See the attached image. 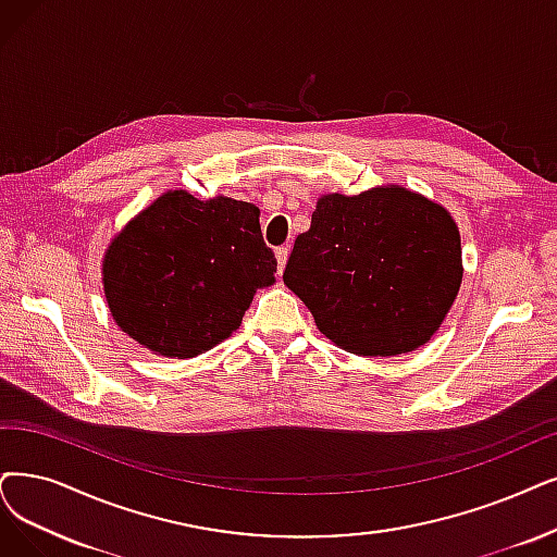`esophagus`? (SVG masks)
<instances>
[{
    "mask_svg": "<svg viewBox=\"0 0 557 557\" xmlns=\"http://www.w3.org/2000/svg\"><path fill=\"white\" fill-rule=\"evenodd\" d=\"M287 256H290V249H287V247H278V249H276V260H278V274L285 270Z\"/></svg>",
    "mask_w": 557,
    "mask_h": 557,
    "instance_id": "obj_1",
    "label": "esophagus"
}]
</instances>
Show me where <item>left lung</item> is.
Wrapping results in <instances>:
<instances>
[{"mask_svg": "<svg viewBox=\"0 0 557 557\" xmlns=\"http://www.w3.org/2000/svg\"><path fill=\"white\" fill-rule=\"evenodd\" d=\"M283 281L331 343L361 356L405 354L432 338L459 293V231L405 187L329 194L295 239Z\"/></svg>", "mask_w": 557, "mask_h": 557, "instance_id": "8db88e82", "label": "left lung"}]
</instances>
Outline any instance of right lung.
<instances>
[{
    "label": "right lung",
    "mask_w": 557,
    "mask_h": 557,
    "mask_svg": "<svg viewBox=\"0 0 557 557\" xmlns=\"http://www.w3.org/2000/svg\"><path fill=\"white\" fill-rule=\"evenodd\" d=\"M260 210L235 198L166 191L111 242L104 295L119 326L162 356L191 359L239 326L276 258Z\"/></svg>",
    "instance_id": "obj_1"
}]
</instances>
